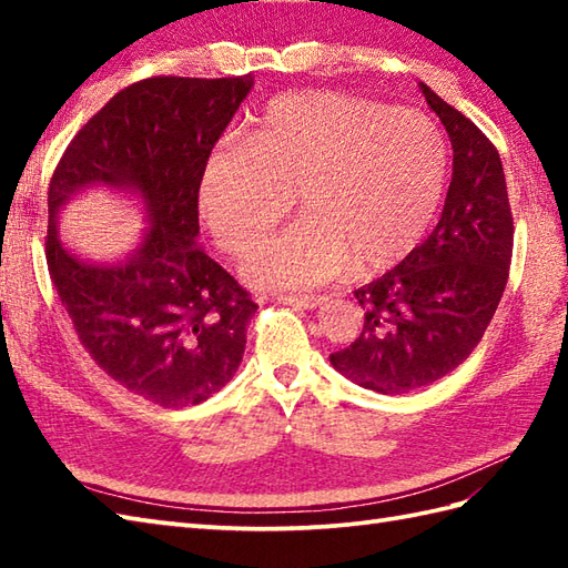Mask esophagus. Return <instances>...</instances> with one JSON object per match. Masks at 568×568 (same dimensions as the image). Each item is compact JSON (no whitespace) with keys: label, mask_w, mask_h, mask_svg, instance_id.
<instances>
[{"label":"esophagus","mask_w":568,"mask_h":568,"mask_svg":"<svg viewBox=\"0 0 568 568\" xmlns=\"http://www.w3.org/2000/svg\"><path fill=\"white\" fill-rule=\"evenodd\" d=\"M277 303L293 305V307H300V310H315V307L327 303V297H324V295H281V297H277Z\"/></svg>","instance_id":"esophagus-1"}]
</instances>
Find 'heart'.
Returning <instances> with one entry per match:
<instances>
[{"label": "heart", "mask_w": 568, "mask_h": 568, "mask_svg": "<svg viewBox=\"0 0 568 568\" xmlns=\"http://www.w3.org/2000/svg\"><path fill=\"white\" fill-rule=\"evenodd\" d=\"M449 153L429 116L346 92L271 100L244 143L214 149L197 207L216 246L244 256L291 210L303 220L265 241L244 277L265 291L315 287L405 258L439 210Z\"/></svg>", "instance_id": "b5f03b06"}]
</instances>
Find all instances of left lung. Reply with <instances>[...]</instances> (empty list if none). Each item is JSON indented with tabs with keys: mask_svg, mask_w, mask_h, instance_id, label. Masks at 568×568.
Instances as JSON below:
<instances>
[{
	"mask_svg": "<svg viewBox=\"0 0 568 568\" xmlns=\"http://www.w3.org/2000/svg\"><path fill=\"white\" fill-rule=\"evenodd\" d=\"M454 149L442 220L397 263L354 293L361 336L329 356L361 388L403 395L444 378L484 339L505 293L513 258V212L500 153L468 116L419 84Z\"/></svg>",
	"mask_w": 568,
	"mask_h": 568,
	"instance_id": "1",
	"label": "left lung"
}]
</instances>
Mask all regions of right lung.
<instances>
[{
  "mask_svg": "<svg viewBox=\"0 0 568 568\" xmlns=\"http://www.w3.org/2000/svg\"><path fill=\"white\" fill-rule=\"evenodd\" d=\"M253 84L159 75L129 84L84 124L48 185L45 261L78 339L106 376L161 407L207 400L232 381L258 305L195 246L197 180ZM139 191L152 229L124 264L71 256L57 212L75 191Z\"/></svg>",
  "mask_w": 568,
  "mask_h": 568,
  "instance_id": "add662e5",
  "label": "right lung"
}]
</instances>
